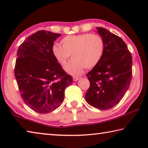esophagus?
Returning a JSON list of instances; mask_svg holds the SVG:
<instances>
[{"label":"esophagus","mask_w":148,"mask_h":148,"mask_svg":"<svg viewBox=\"0 0 148 148\" xmlns=\"http://www.w3.org/2000/svg\"><path fill=\"white\" fill-rule=\"evenodd\" d=\"M80 79V77H73V81L74 82H76V81H77V80H79Z\"/></svg>","instance_id":"34e87169"}]
</instances>
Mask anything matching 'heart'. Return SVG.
Instances as JSON below:
<instances>
[{
	"instance_id": "1",
	"label": "heart",
	"mask_w": 148,
	"mask_h": 148,
	"mask_svg": "<svg viewBox=\"0 0 148 148\" xmlns=\"http://www.w3.org/2000/svg\"><path fill=\"white\" fill-rule=\"evenodd\" d=\"M61 43L62 46L56 44L52 45V56L64 67L68 63L72 54L73 60L66 67V71L74 76L83 73L85 68H93L100 62L104 54L103 39L96 34L69 35L62 38Z\"/></svg>"
}]
</instances>
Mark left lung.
<instances>
[{
	"instance_id": "left-lung-1",
	"label": "left lung",
	"mask_w": 148,
	"mask_h": 148,
	"mask_svg": "<svg viewBox=\"0 0 148 148\" xmlns=\"http://www.w3.org/2000/svg\"><path fill=\"white\" fill-rule=\"evenodd\" d=\"M104 43L100 62L87 74L89 88L85 95L89 105L100 110L113 108L129 89L132 79V56L125 42L117 35L97 27Z\"/></svg>"
}]
</instances>
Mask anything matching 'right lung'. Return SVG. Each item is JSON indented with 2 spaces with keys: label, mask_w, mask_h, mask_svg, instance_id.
<instances>
[{
  "label": "right lung",
  "mask_w": 148,
  "mask_h": 148,
  "mask_svg": "<svg viewBox=\"0 0 148 148\" xmlns=\"http://www.w3.org/2000/svg\"><path fill=\"white\" fill-rule=\"evenodd\" d=\"M61 34L39 31L28 37L17 52L14 74L22 99L34 112L47 114L63 101L72 77L54 59L51 47Z\"/></svg>",
  "instance_id": "obj_1"
}]
</instances>
